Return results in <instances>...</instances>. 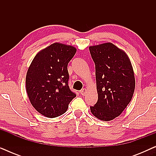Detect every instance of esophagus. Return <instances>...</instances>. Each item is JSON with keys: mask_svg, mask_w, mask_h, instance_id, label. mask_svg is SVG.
<instances>
[{"mask_svg": "<svg viewBox=\"0 0 156 156\" xmlns=\"http://www.w3.org/2000/svg\"><path fill=\"white\" fill-rule=\"evenodd\" d=\"M86 93H87V89H82V90H80V94L82 96H84L85 94H86Z\"/></svg>", "mask_w": 156, "mask_h": 156, "instance_id": "esophagus-1", "label": "esophagus"}]
</instances>
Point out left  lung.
<instances>
[{"mask_svg": "<svg viewBox=\"0 0 156 156\" xmlns=\"http://www.w3.org/2000/svg\"><path fill=\"white\" fill-rule=\"evenodd\" d=\"M95 63L98 101L91 114L101 121H112L131 101L135 76L126 53L112 42L89 47Z\"/></svg>", "mask_w": 156, "mask_h": 156, "instance_id": "8db88e82", "label": "left lung"}]
</instances>
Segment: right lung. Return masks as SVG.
I'll use <instances>...</instances> for the list:
<instances>
[{"label":"right lung","mask_w":156,"mask_h":156,"mask_svg":"<svg viewBox=\"0 0 156 156\" xmlns=\"http://www.w3.org/2000/svg\"><path fill=\"white\" fill-rule=\"evenodd\" d=\"M76 52L72 45L55 42L37 53L26 74V91L40 114L55 118L66 112L76 94L68 85L67 65Z\"/></svg>","instance_id":"add662e5"}]
</instances>
